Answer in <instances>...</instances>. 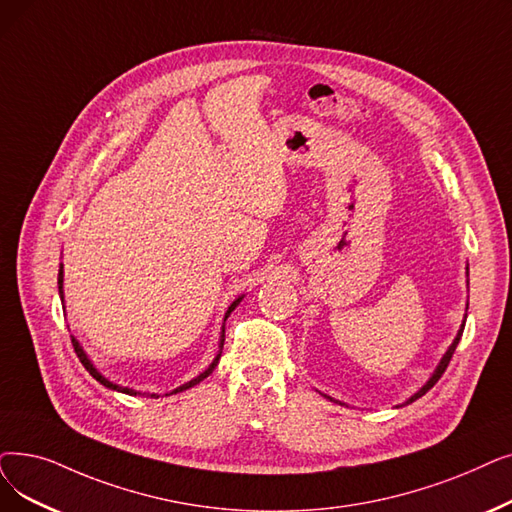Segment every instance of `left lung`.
<instances>
[{"label":"left lung","instance_id":"8db88e82","mask_svg":"<svg viewBox=\"0 0 512 512\" xmlns=\"http://www.w3.org/2000/svg\"><path fill=\"white\" fill-rule=\"evenodd\" d=\"M466 286H469V263H466ZM466 309H469V303H466ZM464 322H466V314H464V318H462V324H460V328H458V332H456V337H454V341H452V345L448 347V351L443 353V358L439 360V364L435 366V370H433V374L429 376V381L422 385L416 393H412L404 404H399V406H395V408H402V406H408V404H412V402H416L418 397H422L425 395L439 379H441V374L446 372V368H448V364H450V360H452V355H454V351H456V345L460 343V337H462V330H464ZM322 393V391H320ZM326 399H330V402H335V404H339V406H347V404H343V402H339V399H335V397H330V395H326V393H322Z\"/></svg>","mask_w":512,"mask_h":512}]
</instances>
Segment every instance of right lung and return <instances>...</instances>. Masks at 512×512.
I'll list each match as a JSON object with an SVG mask.
<instances>
[{"label":"right lung","mask_w":512,"mask_h":512,"mask_svg":"<svg viewBox=\"0 0 512 512\" xmlns=\"http://www.w3.org/2000/svg\"><path fill=\"white\" fill-rule=\"evenodd\" d=\"M62 282H64V270H62V263H60V270H58V293H60V299L64 301V291H62ZM244 299V295H240V297H236L232 303H230V307L226 309V316H224V326H221V335H219V349H217V353H215V358H213V362L198 374V376H194L192 381H188V383H184V385H180V387H175L171 393H165V395H175V393H182V391H186V389H192L194 385H198L201 381H205L207 376L215 370V366L219 364V358H221V349H224V337H226V320H228V316L232 314V311L238 307V303ZM73 339V347H75V353H77V358L81 360V364L85 366V370L90 372L94 379L100 383V385H104L106 389H113V391H119V393H125V395H148V397H161L159 393H142V391H138V389H131V387H123V385H117V383H113L110 379H106V376L94 366V362L90 360V355L85 353V349L81 347V343L75 339V337H71Z\"/></svg>","instance_id":"obj_1"}]
</instances>
